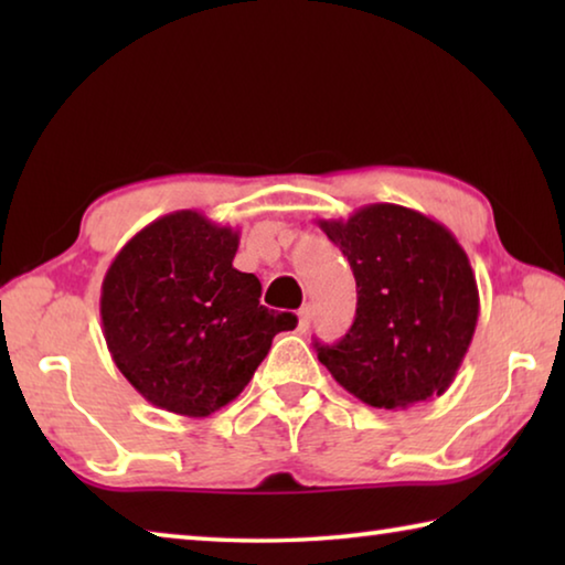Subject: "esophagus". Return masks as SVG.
I'll list each match as a JSON object with an SVG mask.
<instances>
[{
    "instance_id": "1",
    "label": "esophagus",
    "mask_w": 565,
    "mask_h": 565,
    "mask_svg": "<svg viewBox=\"0 0 565 565\" xmlns=\"http://www.w3.org/2000/svg\"><path fill=\"white\" fill-rule=\"evenodd\" d=\"M309 327H311V306H303L299 311V331L303 333Z\"/></svg>"
}]
</instances>
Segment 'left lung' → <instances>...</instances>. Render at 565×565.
<instances>
[{
	"label": "left lung",
	"mask_w": 565,
	"mask_h": 565,
	"mask_svg": "<svg viewBox=\"0 0 565 565\" xmlns=\"http://www.w3.org/2000/svg\"><path fill=\"white\" fill-rule=\"evenodd\" d=\"M356 279V319L319 361L374 408L441 396L456 379L478 321V286L444 224L398 204H369L347 222H319Z\"/></svg>",
	"instance_id": "8db88e82"
}]
</instances>
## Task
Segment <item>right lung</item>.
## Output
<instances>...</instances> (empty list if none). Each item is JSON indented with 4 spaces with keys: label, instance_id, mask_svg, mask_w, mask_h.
<instances>
[{
    "label": "right lung",
    "instance_id": "1",
    "mask_svg": "<svg viewBox=\"0 0 565 565\" xmlns=\"http://www.w3.org/2000/svg\"><path fill=\"white\" fill-rule=\"evenodd\" d=\"M238 232L174 212L141 228L102 284L104 339L124 379L171 414L204 418L242 394L294 313L259 303L262 281L234 269Z\"/></svg>",
    "mask_w": 565,
    "mask_h": 565
}]
</instances>
